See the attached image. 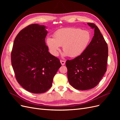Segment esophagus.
Listing matches in <instances>:
<instances>
[{
    "label": "esophagus",
    "mask_w": 120,
    "mask_h": 120,
    "mask_svg": "<svg viewBox=\"0 0 120 120\" xmlns=\"http://www.w3.org/2000/svg\"><path fill=\"white\" fill-rule=\"evenodd\" d=\"M60 62L61 65H63V66H64V65L65 63H66V61L60 60Z\"/></svg>",
    "instance_id": "obj_1"
}]
</instances>
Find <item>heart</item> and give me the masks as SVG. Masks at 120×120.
<instances>
[{
	"instance_id": "heart-1",
	"label": "heart",
	"mask_w": 120,
	"mask_h": 120,
	"mask_svg": "<svg viewBox=\"0 0 120 120\" xmlns=\"http://www.w3.org/2000/svg\"><path fill=\"white\" fill-rule=\"evenodd\" d=\"M91 39L90 32L79 28H61L53 34V38H48L46 45L53 56L59 55L63 46L64 56L71 57L79 56L85 51Z\"/></svg>"
}]
</instances>
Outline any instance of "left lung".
Returning a JSON list of instances; mask_svg holds the SVG:
<instances>
[{
	"instance_id": "obj_1",
	"label": "left lung",
	"mask_w": 120,
	"mask_h": 120,
	"mask_svg": "<svg viewBox=\"0 0 120 120\" xmlns=\"http://www.w3.org/2000/svg\"><path fill=\"white\" fill-rule=\"evenodd\" d=\"M88 24L94 29L92 40L81 55L67 60L66 64L69 83L79 90H87L95 87L107 71V43L95 24Z\"/></svg>"
}]
</instances>
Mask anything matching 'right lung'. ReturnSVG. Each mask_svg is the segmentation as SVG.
Returning a JSON list of instances; mask_svg holds the SVG:
<instances>
[{
    "label": "right lung",
    "instance_id": "right-lung-1",
    "mask_svg": "<svg viewBox=\"0 0 120 120\" xmlns=\"http://www.w3.org/2000/svg\"><path fill=\"white\" fill-rule=\"evenodd\" d=\"M45 25L32 24L21 30L14 39L11 64L17 82L34 94L46 92L61 64L49 52Z\"/></svg>",
    "mask_w": 120,
    "mask_h": 120
}]
</instances>
